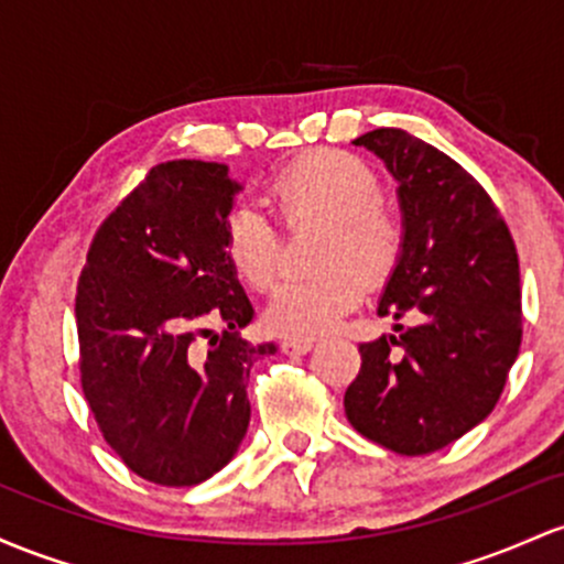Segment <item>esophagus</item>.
Here are the masks:
<instances>
[{
    "label": "esophagus",
    "instance_id": "esophagus-1",
    "mask_svg": "<svg viewBox=\"0 0 564 564\" xmlns=\"http://www.w3.org/2000/svg\"><path fill=\"white\" fill-rule=\"evenodd\" d=\"M312 349H314V340H308V338H290L282 344V351L288 354V357H301V354H306Z\"/></svg>",
    "mask_w": 564,
    "mask_h": 564
}]
</instances>
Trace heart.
Here are the masks:
<instances>
[{
	"mask_svg": "<svg viewBox=\"0 0 564 564\" xmlns=\"http://www.w3.org/2000/svg\"><path fill=\"white\" fill-rule=\"evenodd\" d=\"M276 207L290 226L327 224L312 280L280 284L263 322L282 338H314L351 312L367 282H381L402 256V218L381 199L376 170L357 154L319 149L303 154L271 181ZM224 256L252 290H269L282 269V231L261 207L239 202L224 220Z\"/></svg>",
	"mask_w": 564,
	"mask_h": 564,
	"instance_id": "heart-1",
	"label": "heart"
}]
</instances>
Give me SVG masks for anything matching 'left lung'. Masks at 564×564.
<instances>
[{"instance_id": "left-lung-1", "label": "left lung", "mask_w": 564, "mask_h": 564, "mask_svg": "<svg viewBox=\"0 0 564 564\" xmlns=\"http://www.w3.org/2000/svg\"><path fill=\"white\" fill-rule=\"evenodd\" d=\"M354 145L400 183L404 242L378 314L415 325L359 346L346 419L400 455L460 440L492 413L522 344L520 261L496 202L421 138L378 128Z\"/></svg>"}]
</instances>
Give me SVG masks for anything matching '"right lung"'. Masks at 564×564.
<instances>
[{
    "label": "right lung",
    "mask_w": 564,
    "mask_h": 564,
    "mask_svg": "<svg viewBox=\"0 0 564 564\" xmlns=\"http://www.w3.org/2000/svg\"><path fill=\"white\" fill-rule=\"evenodd\" d=\"M239 188L226 164H156L100 224L82 269V391L111 451L154 485L192 487L229 464L250 423V367L276 351L237 333L252 319L224 256ZM210 321L225 335L202 347Z\"/></svg>",
    "instance_id": "1"
}]
</instances>
